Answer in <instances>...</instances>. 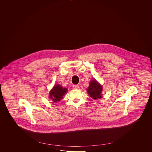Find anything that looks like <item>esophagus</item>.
<instances>
[{"mask_svg":"<svg viewBox=\"0 0 152 152\" xmlns=\"http://www.w3.org/2000/svg\"><path fill=\"white\" fill-rule=\"evenodd\" d=\"M73 87L74 89H77L79 88V85H73Z\"/></svg>","mask_w":152,"mask_h":152,"instance_id":"obj_1","label":"esophagus"}]
</instances>
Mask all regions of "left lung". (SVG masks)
<instances>
[{"label": "left lung", "instance_id": "obj_1", "mask_svg": "<svg viewBox=\"0 0 152 152\" xmlns=\"http://www.w3.org/2000/svg\"><path fill=\"white\" fill-rule=\"evenodd\" d=\"M102 86L94 79L91 81L89 86L87 88V93L94 99H97L102 97Z\"/></svg>", "mask_w": 152, "mask_h": 152}]
</instances>
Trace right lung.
I'll use <instances>...</instances> for the list:
<instances>
[{"label":"right lung","mask_w":152,"mask_h":152,"mask_svg":"<svg viewBox=\"0 0 152 152\" xmlns=\"http://www.w3.org/2000/svg\"><path fill=\"white\" fill-rule=\"evenodd\" d=\"M67 92V88L62 87L61 85L57 84L55 85L49 92V98L52 99V102L57 103L61 100L63 96Z\"/></svg>","instance_id":"1"}]
</instances>
